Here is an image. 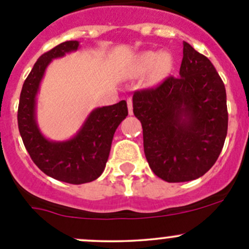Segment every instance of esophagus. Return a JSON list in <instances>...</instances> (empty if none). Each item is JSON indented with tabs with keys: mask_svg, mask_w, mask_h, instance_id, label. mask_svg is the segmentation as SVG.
Masks as SVG:
<instances>
[{
	"mask_svg": "<svg viewBox=\"0 0 249 249\" xmlns=\"http://www.w3.org/2000/svg\"><path fill=\"white\" fill-rule=\"evenodd\" d=\"M127 102V108H129V114L132 115L134 114V108H132V99L131 97H129V99L126 100Z\"/></svg>",
	"mask_w": 249,
	"mask_h": 249,
	"instance_id": "34e87169",
	"label": "esophagus"
}]
</instances>
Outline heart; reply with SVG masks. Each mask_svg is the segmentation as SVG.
I'll return each instance as SVG.
<instances>
[{"label":"heart","mask_w":249,"mask_h":249,"mask_svg":"<svg viewBox=\"0 0 249 249\" xmlns=\"http://www.w3.org/2000/svg\"><path fill=\"white\" fill-rule=\"evenodd\" d=\"M172 59L161 52H147L141 54L135 64L134 73H145L154 70V77L160 78L171 70Z\"/></svg>","instance_id":"1"}]
</instances>
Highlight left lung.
<instances>
[{
    "instance_id": "left-lung-1",
    "label": "left lung",
    "mask_w": 249,
    "mask_h": 249,
    "mask_svg": "<svg viewBox=\"0 0 249 249\" xmlns=\"http://www.w3.org/2000/svg\"><path fill=\"white\" fill-rule=\"evenodd\" d=\"M132 105L145 158L158 177L188 182L217 161L228 132L227 92L212 62L189 43L183 42L179 77L137 90Z\"/></svg>"
}]
</instances>
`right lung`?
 Listing matches in <instances>:
<instances>
[{
    "mask_svg": "<svg viewBox=\"0 0 249 249\" xmlns=\"http://www.w3.org/2000/svg\"><path fill=\"white\" fill-rule=\"evenodd\" d=\"M78 47V41H67L41 55L25 79L18 107L20 136L32 161L49 177L70 184H83L101 176L113 135L127 115L126 101L123 100L92 110L71 140L54 142L42 135L36 122V95L42 78L53 59L74 52Z\"/></svg>",
    "mask_w": 249,
    "mask_h": 249,
    "instance_id": "obj_1",
    "label": "right lung"
}]
</instances>
